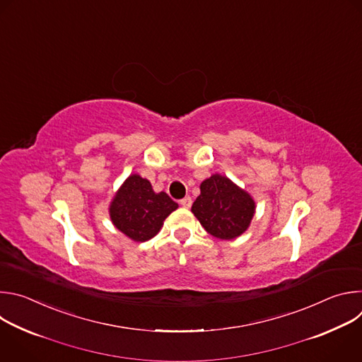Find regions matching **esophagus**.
Wrapping results in <instances>:
<instances>
[{"mask_svg":"<svg viewBox=\"0 0 362 362\" xmlns=\"http://www.w3.org/2000/svg\"><path fill=\"white\" fill-rule=\"evenodd\" d=\"M180 204L183 206V208L189 209L190 206H192V197H190V196H186V197H183V199L180 200Z\"/></svg>","mask_w":362,"mask_h":362,"instance_id":"1","label":"esophagus"}]
</instances>
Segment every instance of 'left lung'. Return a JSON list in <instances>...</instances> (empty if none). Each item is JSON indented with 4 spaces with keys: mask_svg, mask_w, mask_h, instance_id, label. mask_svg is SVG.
Returning <instances> with one entry per match:
<instances>
[{
    "mask_svg": "<svg viewBox=\"0 0 362 362\" xmlns=\"http://www.w3.org/2000/svg\"><path fill=\"white\" fill-rule=\"evenodd\" d=\"M256 211L253 197L219 173L200 183L192 214L204 230L222 240H232L247 230Z\"/></svg>",
    "mask_w": 362,
    "mask_h": 362,
    "instance_id": "1",
    "label": "left lung"
}]
</instances>
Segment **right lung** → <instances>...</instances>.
I'll list each match as a JSON object with an SVG mask.
<instances>
[{"mask_svg": "<svg viewBox=\"0 0 362 362\" xmlns=\"http://www.w3.org/2000/svg\"><path fill=\"white\" fill-rule=\"evenodd\" d=\"M177 208L168 193H156L147 179L133 173L115 193L109 215L115 228L129 239L146 242L159 233L165 219Z\"/></svg>", "mask_w": 362, "mask_h": 362, "instance_id": "add662e5", "label": "right lung"}]
</instances>
